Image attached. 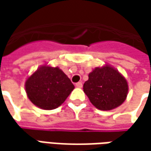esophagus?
<instances>
[{"instance_id": "34e87169", "label": "esophagus", "mask_w": 151, "mask_h": 151, "mask_svg": "<svg viewBox=\"0 0 151 151\" xmlns=\"http://www.w3.org/2000/svg\"><path fill=\"white\" fill-rule=\"evenodd\" d=\"M76 86L78 87V88H81V87H82V82H77V83L76 84Z\"/></svg>"}]
</instances>
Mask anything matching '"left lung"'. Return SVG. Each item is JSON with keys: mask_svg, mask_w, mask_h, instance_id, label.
<instances>
[{"mask_svg": "<svg viewBox=\"0 0 151 151\" xmlns=\"http://www.w3.org/2000/svg\"><path fill=\"white\" fill-rule=\"evenodd\" d=\"M83 86L90 101L100 110H112L125 101L128 83L125 78L113 67L96 68L88 76Z\"/></svg>", "mask_w": 151, "mask_h": 151, "instance_id": "8db88e82", "label": "left lung"}]
</instances>
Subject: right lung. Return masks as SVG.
<instances>
[{
	"label": "right lung",
	"instance_id": "1",
	"mask_svg": "<svg viewBox=\"0 0 151 151\" xmlns=\"http://www.w3.org/2000/svg\"><path fill=\"white\" fill-rule=\"evenodd\" d=\"M27 95L34 105L44 110L57 108L75 88L66 75L58 67H40L25 83Z\"/></svg>",
	"mask_w": 151,
	"mask_h": 151
}]
</instances>
